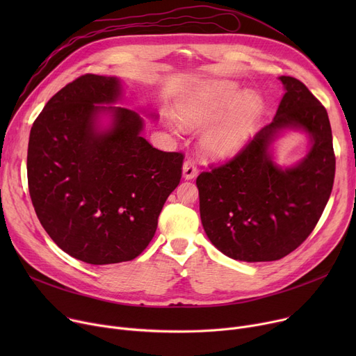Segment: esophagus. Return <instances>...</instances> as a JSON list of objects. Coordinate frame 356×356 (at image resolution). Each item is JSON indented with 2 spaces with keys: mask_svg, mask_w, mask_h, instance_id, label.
<instances>
[{
  "mask_svg": "<svg viewBox=\"0 0 356 356\" xmlns=\"http://www.w3.org/2000/svg\"><path fill=\"white\" fill-rule=\"evenodd\" d=\"M196 175H197L196 163L193 160H186L183 163V177L191 180V179H195Z\"/></svg>",
  "mask_w": 356,
  "mask_h": 356,
  "instance_id": "1",
  "label": "esophagus"
}]
</instances>
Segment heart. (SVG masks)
<instances>
[{
  "instance_id": "b5f03b06",
  "label": "heart",
  "mask_w": 356,
  "mask_h": 356,
  "mask_svg": "<svg viewBox=\"0 0 356 356\" xmlns=\"http://www.w3.org/2000/svg\"><path fill=\"white\" fill-rule=\"evenodd\" d=\"M238 95L231 82H212L195 89L179 108L183 128L204 127L224 115L202 137L203 152L215 160L236 156L254 134L263 114V101L254 92Z\"/></svg>"
}]
</instances>
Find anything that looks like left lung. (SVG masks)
<instances>
[{
  "mask_svg": "<svg viewBox=\"0 0 356 356\" xmlns=\"http://www.w3.org/2000/svg\"><path fill=\"white\" fill-rule=\"evenodd\" d=\"M286 93L268 125L241 152L202 172L200 219L212 244L225 255L259 263L275 261L300 247L319 222L334 180V152L326 108L296 78L282 76ZM298 127L312 137L303 162L277 168L268 148L276 133Z\"/></svg>",
  "mask_w": 356,
  "mask_h": 356,
  "instance_id": "left-lung-1",
  "label": "left lung"
}]
</instances>
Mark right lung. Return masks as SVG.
Segmentation results:
<instances>
[{"mask_svg":"<svg viewBox=\"0 0 356 356\" xmlns=\"http://www.w3.org/2000/svg\"><path fill=\"white\" fill-rule=\"evenodd\" d=\"M120 97L117 78L82 74L50 98L30 131L35 215L56 245L93 266L138 257L181 179L183 153L161 152L143 138L136 111L98 105ZM102 110L113 115L106 131L95 127Z\"/></svg>","mask_w":356,"mask_h":356,"instance_id":"obj_1","label":"right lung"}]
</instances>
